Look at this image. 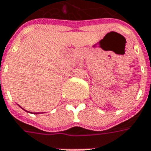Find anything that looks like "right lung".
Here are the masks:
<instances>
[{
  "mask_svg": "<svg viewBox=\"0 0 151 151\" xmlns=\"http://www.w3.org/2000/svg\"><path fill=\"white\" fill-rule=\"evenodd\" d=\"M36 113H35V114H36Z\"/></svg>",
  "mask_w": 151,
  "mask_h": 151,
  "instance_id": "add662e5",
  "label": "right lung"
}]
</instances>
